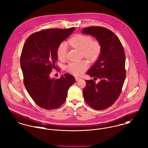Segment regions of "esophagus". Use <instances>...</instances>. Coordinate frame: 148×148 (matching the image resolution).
<instances>
[{"label": "esophagus", "mask_w": 148, "mask_h": 148, "mask_svg": "<svg viewBox=\"0 0 148 148\" xmlns=\"http://www.w3.org/2000/svg\"><path fill=\"white\" fill-rule=\"evenodd\" d=\"M75 79H76V81L77 82V81H79L80 79H81V78H79V77H75Z\"/></svg>", "instance_id": "esophagus-1"}]
</instances>
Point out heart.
<instances>
[{
    "label": "heart",
    "mask_w": 148,
    "mask_h": 148,
    "mask_svg": "<svg viewBox=\"0 0 148 148\" xmlns=\"http://www.w3.org/2000/svg\"><path fill=\"white\" fill-rule=\"evenodd\" d=\"M68 43L73 47L82 50L84 56L90 60L97 59L101 51L100 43L92 39L89 35H77L70 39ZM67 46L65 43H61L57 49V56L59 59H64L67 54ZM88 67L87 63L84 61L73 62L67 66V70L75 75H81Z\"/></svg>",
    "instance_id": "heart-1"
}]
</instances>
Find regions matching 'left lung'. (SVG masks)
Wrapping results in <instances>:
<instances>
[{
	"label": "left lung",
	"instance_id": "8db88e82",
	"mask_svg": "<svg viewBox=\"0 0 148 148\" xmlns=\"http://www.w3.org/2000/svg\"><path fill=\"white\" fill-rule=\"evenodd\" d=\"M82 33L94 36L101 44V51L86 74L99 78L98 84L85 80L83 90L85 102L97 110L111 106L118 99L126 77L125 54L118 37L108 29L98 26L84 28Z\"/></svg>",
	"mask_w": 148,
	"mask_h": 148
}]
</instances>
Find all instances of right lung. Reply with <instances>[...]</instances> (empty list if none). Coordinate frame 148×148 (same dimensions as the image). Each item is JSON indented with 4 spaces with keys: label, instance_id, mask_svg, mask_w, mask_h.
<instances>
[{
    "label": "right lung",
    "instance_id": "add662e5",
    "mask_svg": "<svg viewBox=\"0 0 148 148\" xmlns=\"http://www.w3.org/2000/svg\"><path fill=\"white\" fill-rule=\"evenodd\" d=\"M75 28L52 29L31 34L26 40L21 56L23 82L30 97L39 107L52 110L66 101L67 91L75 79L69 74L59 79L50 78L58 60L57 49Z\"/></svg>",
    "mask_w": 148,
    "mask_h": 148
}]
</instances>
